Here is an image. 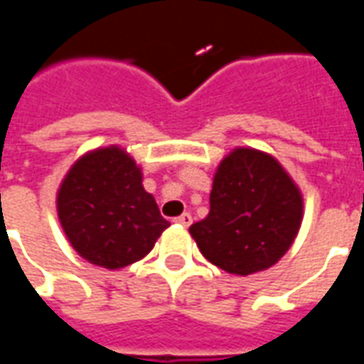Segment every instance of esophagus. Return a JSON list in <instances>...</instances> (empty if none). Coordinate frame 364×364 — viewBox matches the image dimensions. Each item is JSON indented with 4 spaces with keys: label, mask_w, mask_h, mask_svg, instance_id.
Masks as SVG:
<instances>
[{
    "label": "esophagus",
    "mask_w": 364,
    "mask_h": 364,
    "mask_svg": "<svg viewBox=\"0 0 364 364\" xmlns=\"http://www.w3.org/2000/svg\"><path fill=\"white\" fill-rule=\"evenodd\" d=\"M175 222L187 228V226H191V222H193V216H191L189 213H183L181 216H177V218H175Z\"/></svg>",
    "instance_id": "obj_1"
}]
</instances>
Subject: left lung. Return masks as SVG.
I'll return each instance as SVG.
<instances>
[{
  "label": "left lung",
  "instance_id": "8db88e82",
  "mask_svg": "<svg viewBox=\"0 0 364 364\" xmlns=\"http://www.w3.org/2000/svg\"><path fill=\"white\" fill-rule=\"evenodd\" d=\"M302 222V195L269 154L236 148L222 159L210 191V213L189 228L216 267L252 274L281 259Z\"/></svg>",
  "mask_w": 364,
  "mask_h": 364
}]
</instances>
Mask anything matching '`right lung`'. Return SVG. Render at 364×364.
Masks as SVG:
<instances>
[{"mask_svg":"<svg viewBox=\"0 0 364 364\" xmlns=\"http://www.w3.org/2000/svg\"><path fill=\"white\" fill-rule=\"evenodd\" d=\"M56 205L72 247L105 269L146 257L169 226L144 191L140 167L117 146L77 159L60 185Z\"/></svg>","mask_w":364,"mask_h":364,"instance_id":"add662e5","label":"right lung"}]
</instances>
